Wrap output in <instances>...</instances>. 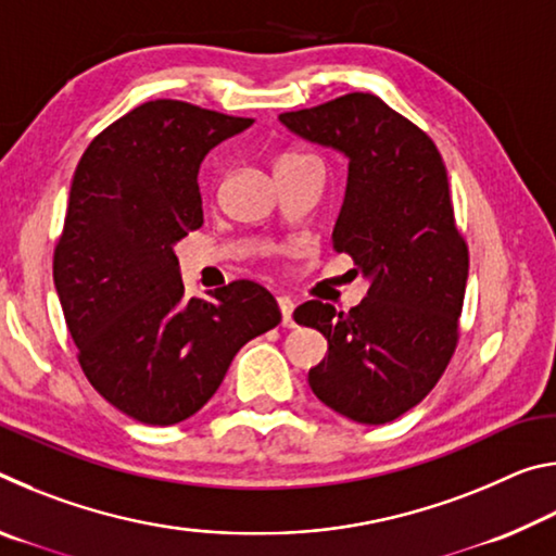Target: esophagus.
<instances>
[{
  "instance_id": "34e87169",
  "label": "esophagus",
  "mask_w": 556,
  "mask_h": 556,
  "mask_svg": "<svg viewBox=\"0 0 556 556\" xmlns=\"http://www.w3.org/2000/svg\"><path fill=\"white\" fill-rule=\"evenodd\" d=\"M277 304L281 312V324H285L287 328H294V318H291V314H294V301H291L289 296H277Z\"/></svg>"
}]
</instances>
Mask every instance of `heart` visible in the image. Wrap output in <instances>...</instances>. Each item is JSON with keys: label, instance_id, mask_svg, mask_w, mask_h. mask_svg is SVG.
<instances>
[{"label": "heart", "instance_id": "obj_1", "mask_svg": "<svg viewBox=\"0 0 556 556\" xmlns=\"http://www.w3.org/2000/svg\"><path fill=\"white\" fill-rule=\"evenodd\" d=\"M301 162H316L314 156H308V154H301V152H285L281 154L277 162H275V166H287V164H301Z\"/></svg>", "mask_w": 556, "mask_h": 556}]
</instances>
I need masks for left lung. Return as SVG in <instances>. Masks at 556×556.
<instances>
[{"label": "left lung", "instance_id": "left-lung-1", "mask_svg": "<svg viewBox=\"0 0 556 556\" xmlns=\"http://www.w3.org/2000/svg\"><path fill=\"white\" fill-rule=\"evenodd\" d=\"M294 135L348 156L333 250L370 279L351 312L306 301L294 321L321 331L308 370L318 400L357 425H388L419 404L458 343L468 248L456 228L444 159L427 131L370 92L285 112Z\"/></svg>", "mask_w": 556, "mask_h": 556}]
</instances>
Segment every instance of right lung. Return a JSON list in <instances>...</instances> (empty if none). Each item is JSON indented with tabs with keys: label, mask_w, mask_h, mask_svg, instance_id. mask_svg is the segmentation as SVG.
<instances>
[{
	"label": "right lung",
	"mask_w": 556,
	"mask_h": 556,
	"mask_svg": "<svg viewBox=\"0 0 556 556\" xmlns=\"http://www.w3.org/2000/svg\"><path fill=\"white\" fill-rule=\"evenodd\" d=\"M252 122L152 100L112 122L75 168L53 281L78 363L102 397L152 427L208 402L235 353L281 321L250 279L186 299L174 244L203 225L205 154Z\"/></svg>",
	"instance_id": "obj_1"
}]
</instances>
